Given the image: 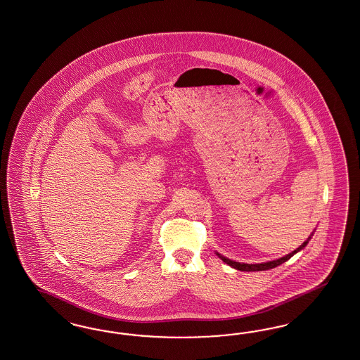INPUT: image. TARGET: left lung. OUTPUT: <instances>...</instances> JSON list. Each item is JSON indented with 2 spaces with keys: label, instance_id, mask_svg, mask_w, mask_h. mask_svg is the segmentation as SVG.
<instances>
[{
  "label": "left lung",
  "instance_id": "8db88e82",
  "mask_svg": "<svg viewBox=\"0 0 360 360\" xmlns=\"http://www.w3.org/2000/svg\"><path fill=\"white\" fill-rule=\"evenodd\" d=\"M311 236H314V233L311 234ZM311 236L308 237V240L307 241H304L302 245H300L296 250H293L292 253H289L287 256H284V257H281V259H274V261H268V262H262V264H245V262H237V261H233V259H226V257H224L222 255H219V253H217V256L219 257V259H222L224 262H226L228 265H231V268H234V269H237V271H243V272H256V271H268V269H272V268H276V266H278V265H281L283 262H285L288 259H290L293 255H296L297 252H300L302 249H304L307 244H308V241L311 240Z\"/></svg>",
  "mask_w": 360,
  "mask_h": 360
}]
</instances>
